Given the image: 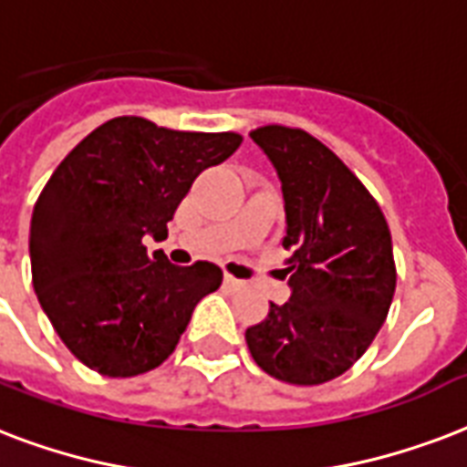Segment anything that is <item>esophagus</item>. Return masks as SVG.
I'll return each mask as SVG.
<instances>
[{
  "label": "esophagus",
  "instance_id": "34e87169",
  "mask_svg": "<svg viewBox=\"0 0 467 467\" xmlns=\"http://www.w3.org/2000/svg\"><path fill=\"white\" fill-rule=\"evenodd\" d=\"M225 284L230 286V289H247V284L242 279H234L233 274H225Z\"/></svg>",
  "mask_w": 467,
  "mask_h": 467
}]
</instances>
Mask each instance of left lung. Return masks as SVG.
Listing matches in <instances>:
<instances>
[{"mask_svg":"<svg viewBox=\"0 0 467 467\" xmlns=\"http://www.w3.org/2000/svg\"><path fill=\"white\" fill-rule=\"evenodd\" d=\"M284 193L291 296L244 333L266 375L323 384L360 360L397 286L391 234L377 201L326 144L304 130L249 131Z\"/></svg>","mask_w":467,"mask_h":467,"instance_id":"left-lung-1","label":"left lung"}]
</instances>
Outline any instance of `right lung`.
<instances>
[{
	"label": "right lung",
	"instance_id": "obj_1",
	"mask_svg": "<svg viewBox=\"0 0 467 467\" xmlns=\"http://www.w3.org/2000/svg\"><path fill=\"white\" fill-rule=\"evenodd\" d=\"M240 134L176 131L115 117L53 171L31 215L28 254L38 304L78 360L105 377L159 368L220 266L171 265L166 240L193 181L237 151Z\"/></svg>",
	"mask_w": 467,
	"mask_h": 467
}]
</instances>
